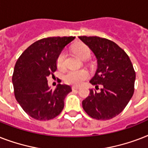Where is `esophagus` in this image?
<instances>
[{
  "label": "esophagus",
  "instance_id": "34e87169",
  "mask_svg": "<svg viewBox=\"0 0 148 148\" xmlns=\"http://www.w3.org/2000/svg\"><path fill=\"white\" fill-rule=\"evenodd\" d=\"M79 88H80L79 87H77V86H73V87H72V90H78Z\"/></svg>",
  "mask_w": 148,
  "mask_h": 148
}]
</instances>
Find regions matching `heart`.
<instances>
[{"label": "heart", "mask_w": 148, "mask_h": 148, "mask_svg": "<svg viewBox=\"0 0 148 148\" xmlns=\"http://www.w3.org/2000/svg\"><path fill=\"white\" fill-rule=\"evenodd\" d=\"M72 51L81 59H87L90 57V48L84 44H78L72 47ZM64 52L58 55L57 59V65L59 68H63L64 66ZM89 76V73L86 69L73 70L70 71L64 77L65 82L71 85H80L85 81Z\"/></svg>", "instance_id": "obj_1"}]
</instances>
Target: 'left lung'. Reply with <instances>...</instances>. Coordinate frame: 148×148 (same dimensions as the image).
I'll return each mask as SVG.
<instances>
[{
  "label": "left lung",
  "mask_w": 148,
  "mask_h": 148,
  "mask_svg": "<svg viewBox=\"0 0 148 148\" xmlns=\"http://www.w3.org/2000/svg\"><path fill=\"white\" fill-rule=\"evenodd\" d=\"M97 60V69L90 83L101 90L90 89L82 101L84 111L94 119L110 120L123 111L134 91L136 74L128 55L112 40L81 36ZM99 89V88H98Z\"/></svg>",
  "instance_id": "1"
}]
</instances>
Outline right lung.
<instances>
[{"label": "right lung", "instance_id": "obj_1", "mask_svg": "<svg viewBox=\"0 0 148 148\" xmlns=\"http://www.w3.org/2000/svg\"><path fill=\"white\" fill-rule=\"evenodd\" d=\"M74 38L51 37L37 40L22 53L15 64L12 76L15 98L34 119L49 121L62 111L64 98L71 88L59 84L52 90L47 78L54 77L58 55Z\"/></svg>", "mask_w": 148, "mask_h": 148}]
</instances>
